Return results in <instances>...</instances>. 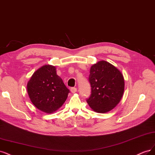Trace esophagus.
I'll return each mask as SVG.
<instances>
[{
	"instance_id": "1",
	"label": "esophagus",
	"mask_w": 155,
	"mask_h": 155,
	"mask_svg": "<svg viewBox=\"0 0 155 155\" xmlns=\"http://www.w3.org/2000/svg\"><path fill=\"white\" fill-rule=\"evenodd\" d=\"M70 90H71V92L72 93H74L77 92V88H75V87H71Z\"/></svg>"
}]
</instances>
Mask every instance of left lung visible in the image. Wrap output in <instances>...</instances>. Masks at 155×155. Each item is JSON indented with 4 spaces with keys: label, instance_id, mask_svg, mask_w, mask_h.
I'll list each match as a JSON object with an SVG mask.
<instances>
[{
    "label": "left lung",
    "instance_id": "8db88e82",
    "mask_svg": "<svg viewBox=\"0 0 155 155\" xmlns=\"http://www.w3.org/2000/svg\"><path fill=\"white\" fill-rule=\"evenodd\" d=\"M89 81L91 94L87 102L94 111L105 113L115 107L124 91V78L121 71L109 62L101 61L91 66Z\"/></svg>",
    "mask_w": 155,
    "mask_h": 155
}]
</instances>
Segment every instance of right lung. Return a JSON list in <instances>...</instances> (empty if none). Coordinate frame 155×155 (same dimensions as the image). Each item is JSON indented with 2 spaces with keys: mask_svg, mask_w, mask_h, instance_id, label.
Returning <instances> with one entry per match:
<instances>
[{
  "mask_svg": "<svg viewBox=\"0 0 155 155\" xmlns=\"http://www.w3.org/2000/svg\"><path fill=\"white\" fill-rule=\"evenodd\" d=\"M32 104L40 111L51 114L66 101L69 90L57 74L56 67L46 64L35 71L27 84Z\"/></svg>",
  "mask_w": 155,
  "mask_h": 155,
  "instance_id": "1",
  "label": "right lung"
}]
</instances>
